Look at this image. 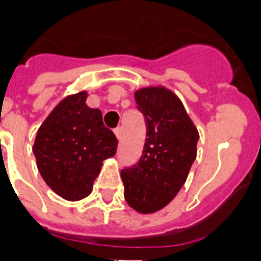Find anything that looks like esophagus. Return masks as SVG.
<instances>
[{"instance_id": "esophagus-1", "label": "esophagus", "mask_w": 261, "mask_h": 261, "mask_svg": "<svg viewBox=\"0 0 261 261\" xmlns=\"http://www.w3.org/2000/svg\"><path fill=\"white\" fill-rule=\"evenodd\" d=\"M114 133H115V135H116V138L120 141V138H122V127H120V126L116 127V128L114 130Z\"/></svg>"}]
</instances>
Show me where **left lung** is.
Listing matches in <instances>:
<instances>
[{
    "label": "left lung",
    "mask_w": 261,
    "mask_h": 261,
    "mask_svg": "<svg viewBox=\"0 0 261 261\" xmlns=\"http://www.w3.org/2000/svg\"><path fill=\"white\" fill-rule=\"evenodd\" d=\"M146 120V141L137 165L120 173L124 199L141 214L169 204L184 186L196 159L199 133L181 100L165 87L135 90Z\"/></svg>",
    "instance_id": "left-lung-1"
}]
</instances>
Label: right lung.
Wrapping results in <instances>:
<instances>
[{
	"instance_id": "right-lung-1",
	"label": "right lung",
	"mask_w": 261,
	"mask_h": 261,
	"mask_svg": "<svg viewBox=\"0 0 261 261\" xmlns=\"http://www.w3.org/2000/svg\"><path fill=\"white\" fill-rule=\"evenodd\" d=\"M87 97L83 90L62 98L39 127L32 147L43 180L71 202L92 192L102 161L114 157L118 146L101 111L89 108Z\"/></svg>"
}]
</instances>
